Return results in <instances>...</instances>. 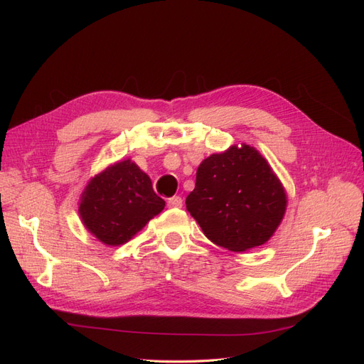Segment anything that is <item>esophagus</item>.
Segmentation results:
<instances>
[{
	"label": "esophagus",
	"instance_id": "obj_1",
	"mask_svg": "<svg viewBox=\"0 0 364 364\" xmlns=\"http://www.w3.org/2000/svg\"><path fill=\"white\" fill-rule=\"evenodd\" d=\"M182 203H183V200H182V197H179V196L170 197L168 202H167V205H168L170 208H182Z\"/></svg>",
	"mask_w": 364,
	"mask_h": 364
}]
</instances>
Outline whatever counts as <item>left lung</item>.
I'll list each match as a JSON object with an SVG mask.
<instances>
[{
    "instance_id": "8db88e82",
    "label": "left lung",
    "mask_w": 364,
    "mask_h": 364,
    "mask_svg": "<svg viewBox=\"0 0 364 364\" xmlns=\"http://www.w3.org/2000/svg\"><path fill=\"white\" fill-rule=\"evenodd\" d=\"M185 203L214 245L246 252L277 232L287 209V193L267 159L243 142L200 162Z\"/></svg>"
}]
</instances>
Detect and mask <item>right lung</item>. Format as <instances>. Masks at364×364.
<instances>
[{
	"label": "right lung",
	"mask_w": 364,
	"mask_h": 364,
	"mask_svg": "<svg viewBox=\"0 0 364 364\" xmlns=\"http://www.w3.org/2000/svg\"><path fill=\"white\" fill-rule=\"evenodd\" d=\"M165 202L149 174L132 159L117 161L86 183L79 215L90 234L106 246H121L158 215Z\"/></svg>",
	"instance_id": "add662e5"
}]
</instances>
